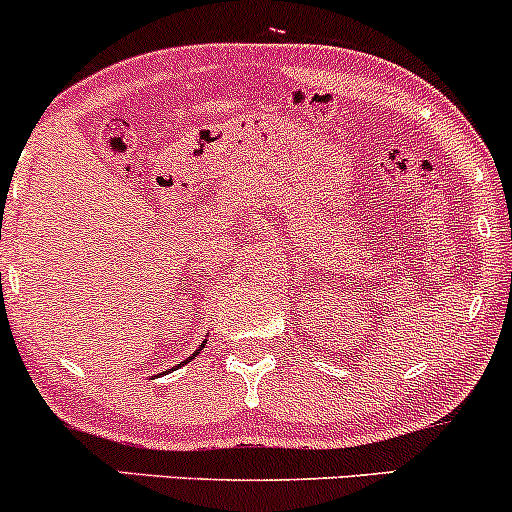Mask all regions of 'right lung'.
I'll list each match as a JSON object with an SVG mask.
<instances>
[{
    "label": "right lung",
    "instance_id": "obj_1",
    "mask_svg": "<svg viewBox=\"0 0 512 512\" xmlns=\"http://www.w3.org/2000/svg\"><path fill=\"white\" fill-rule=\"evenodd\" d=\"M201 347H204V345H199V350H196V352H194V355H192V357H187V359H184V362H179V367H182V364H189V359H194V357H196V355H199V352H201Z\"/></svg>",
    "mask_w": 512,
    "mask_h": 512
}]
</instances>
